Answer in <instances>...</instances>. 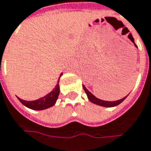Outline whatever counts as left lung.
Returning <instances> with one entry per match:
<instances>
[{
	"label": "left lung",
	"mask_w": 151,
	"mask_h": 151,
	"mask_svg": "<svg viewBox=\"0 0 151 151\" xmlns=\"http://www.w3.org/2000/svg\"><path fill=\"white\" fill-rule=\"evenodd\" d=\"M83 89H84L85 92L86 93L87 95V97L89 99V101H91L92 103L94 104H96V105H99V106H101V107H115V106H118L119 104H120L122 101L124 100L125 98L127 97V96L120 99V100H118V101H103V100H101V99H98L97 97L94 96L92 93H91L89 91L87 90L86 88L84 85H83Z\"/></svg>",
	"instance_id": "8db88e82"
}]
</instances>
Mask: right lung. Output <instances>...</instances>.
Instances as JSON below:
<instances>
[{
	"label": "right lung",
	"mask_w": 151,
	"mask_h": 151,
	"mask_svg": "<svg viewBox=\"0 0 151 151\" xmlns=\"http://www.w3.org/2000/svg\"><path fill=\"white\" fill-rule=\"evenodd\" d=\"M62 76V73L60 74V76ZM60 76L59 77V80L60 78ZM60 94V85H59V81L57 82V85L55 86V88L53 89L52 91H50L49 94H47L46 96H43L41 98H39L38 100L35 101H25L22 100L18 97V100L25 106L32 110H44L47 109L50 107H53L55 104V102L58 99V96Z\"/></svg>",
	"instance_id": "1"
}]
</instances>
